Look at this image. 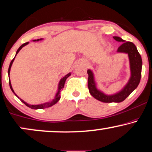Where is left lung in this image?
<instances>
[{"instance_id":"obj_1","label":"left lung","mask_w":152,"mask_h":152,"mask_svg":"<svg viewBox=\"0 0 152 152\" xmlns=\"http://www.w3.org/2000/svg\"><path fill=\"white\" fill-rule=\"evenodd\" d=\"M116 41L122 42L121 45L119 46L117 50L118 53L128 54V58L130 62V68L131 76L128 83L124 86V88L119 91L118 93L114 95H106L102 92L97 89L96 87V83L95 77L93 72L90 69L88 70V86L90 95L95 97L97 100L102 102L110 103V102H121L125 100L130 94L136 89L139 85L142 74V61L141 55L137 51V48L132 42L126 41L123 40L121 38L118 36L113 37Z\"/></svg>"}]
</instances>
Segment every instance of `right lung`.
<instances>
[{
  "label": "right lung",
  "mask_w": 152,
  "mask_h": 152,
  "mask_svg": "<svg viewBox=\"0 0 152 152\" xmlns=\"http://www.w3.org/2000/svg\"><path fill=\"white\" fill-rule=\"evenodd\" d=\"M42 39H43V38H41V39H37V40H34V41H41V40H42ZM27 44H28V42H27V43H24V44H22V45H21L20 48H19V49L17 50V52H16V55H15V56H16V55H17V53H18L19 52H20V50L22 49V48L24 47V46L27 45ZM15 57H14V59H13L11 61L10 64L9 69H8V76H9V78H10V72L11 66H12V63H13V62H14V59H15ZM71 76V73H69V74H67L66 75V76H64V77H63V78H62V79L60 80V81H59V84H58V89H57V92L56 95H55V98H54V99H53V100L50 101V102H45V103H43V104H36V105L28 104V103H26V102H24V100H23V99H20V97H19L18 96H17V95H16V94H15V93L14 92V90H13V89H12V85H11V82H10V78H9V84H10V89L12 90V91L13 92V93H14L15 95H16L17 97H18V98L20 99V100L22 101V102L25 105H26V106L29 107V108L33 109H45V108H48V107H52V106H53V105L55 104H56V103L57 102H58V101L59 100V99H60V97H61V96H60V95H61V91H62L63 88H64L65 81H66V78H68L69 76Z\"/></svg>",
  "instance_id": "1"
}]
</instances>
